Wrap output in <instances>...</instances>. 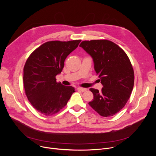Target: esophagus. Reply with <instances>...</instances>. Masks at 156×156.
<instances>
[{"label": "esophagus", "instance_id": "1", "mask_svg": "<svg viewBox=\"0 0 156 156\" xmlns=\"http://www.w3.org/2000/svg\"><path fill=\"white\" fill-rule=\"evenodd\" d=\"M77 90H79V91H81V92H85V91H87V88H81V87H78V88H77Z\"/></svg>", "mask_w": 156, "mask_h": 156}]
</instances>
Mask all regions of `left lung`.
Here are the masks:
<instances>
[{
    "instance_id": "8db88e82",
    "label": "left lung",
    "mask_w": 156,
    "mask_h": 156,
    "mask_svg": "<svg viewBox=\"0 0 156 156\" xmlns=\"http://www.w3.org/2000/svg\"><path fill=\"white\" fill-rule=\"evenodd\" d=\"M80 47L92 57L103 88H90L94 99L88 104L101 116L115 115L124 108L134 85V71L126 54L107 40L83 41Z\"/></svg>"
}]
</instances>
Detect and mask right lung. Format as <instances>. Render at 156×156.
Returning a JSON list of instances; mask_svg holds the SVG:
<instances>
[{"label":"right lung","instance_id":"right-lung-1","mask_svg":"<svg viewBox=\"0 0 156 156\" xmlns=\"http://www.w3.org/2000/svg\"><path fill=\"white\" fill-rule=\"evenodd\" d=\"M80 40L51 41L37 48L28 58L23 69V84L28 101L45 116H52L67 104L75 92L71 86L56 82L67 56L76 49Z\"/></svg>","mask_w":156,"mask_h":156}]
</instances>
